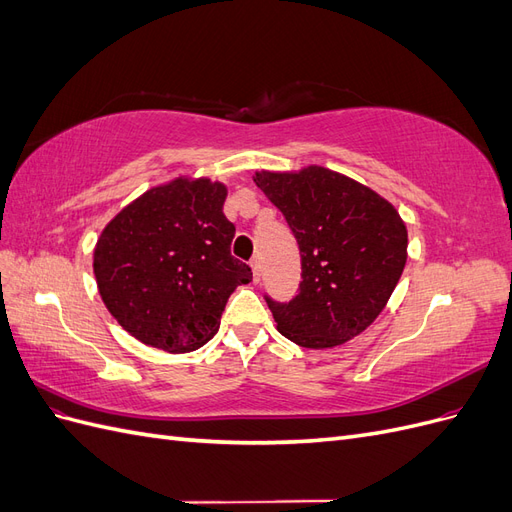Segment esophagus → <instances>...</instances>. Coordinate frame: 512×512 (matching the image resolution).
Listing matches in <instances>:
<instances>
[{"instance_id":"obj_1","label":"esophagus","mask_w":512,"mask_h":512,"mask_svg":"<svg viewBox=\"0 0 512 512\" xmlns=\"http://www.w3.org/2000/svg\"><path fill=\"white\" fill-rule=\"evenodd\" d=\"M252 271H254V282H258L260 280V260L258 258H252Z\"/></svg>"}]
</instances>
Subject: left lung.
Returning <instances> with one entry per match:
<instances>
[{"label":"left lung","mask_w":512,"mask_h":512,"mask_svg":"<svg viewBox=\"0 0 512 512\" xmlns=\"http://www.w3.org/2000/svg\"><path fill=\"white\" fill-rule=\"evenodd\" d=\"M301 252L297 297L265 294L277 331L303 348H333L378 318L406 267L408 230L374 190L322 166L256 173Z\"/></svg>","instance_id":"8db88e82"}]
</instances>
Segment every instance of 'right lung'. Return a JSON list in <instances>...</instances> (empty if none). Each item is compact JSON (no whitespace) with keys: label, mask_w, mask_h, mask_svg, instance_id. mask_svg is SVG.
Returning <instances> with one entry per match:
<instances>
[{"label":"right lung","mask_w":512,"mask_h":512,"mask_svg":"<svg viewBox=\"0 0 512 512\" xmlns=\"http://www.w3.org/2000/svg\"><path fill=\"white\" fill-rule=\"evenodd\" d=\"M226 188L175 179L136 198L108 222L94 252L100 297L143 344L192 352L218 333L226 301L252 282L230 254L235 224L224 215Z\"/></svg>","instance_id":"1"}]
</instances>
